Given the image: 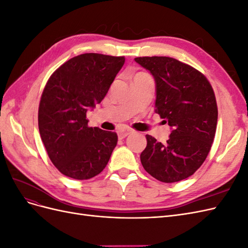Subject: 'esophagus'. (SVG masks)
<instances>
[{"label": "esophagus", "instance_id": "1", "mask_svg": "<svg viewBox=\"0 0 248 248\" xmlns=\"http://www.w3.org/2000/svg\"><path fill=\"white\" fill-rule=\"evenodd\" d=\"M133 130L130 129V128H123L121 130H119L118 132V136H119V139H125L126 137H128L130 133H132Z\"/></svg>", "mask_w": 248, "mask_h": 248}]
</instances>
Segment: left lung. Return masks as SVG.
Listing matches in <instances>:
<instances>
[{
	"label": "left lung",
	"mask_w": 248,
	"mask_h": 248,
	"mask_svg": "<svg viewBox=\"0 0 248 248\" xmlns=\"http://www.w3.org/2000/svg\"><path fill=\"white\" fill-rule=\"evenodd\" d=\"M134 61L153 76L155 111L171 127L166 144L147 134L140 162L161 182L181 181L202 166L214 140L218 110L212 86L204 74L174 58L138 57Z\"/></svg>",
	"instance_id": "left-lung-1"
}]
</instances>
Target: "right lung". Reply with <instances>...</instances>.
Masks as SVG:
<instances>
[{"mask_svg": "<svg viewBox=\"0 0 248 248\" xmlns=\"http://www.w3.org/2000/svg\"><path fill=\"white\" fill-rule=\"evenodd\" d=\"M124 62V57L82 54L48 78L39 103L38 126L49 159L63 175L87 180L107 167L118 136L89 127L87 110L106 97Z\"/></svg>", "mask_w": 248, "mask_h": 248, "instance_id": "obj_1", "label": "right lung"}]
</instances>
